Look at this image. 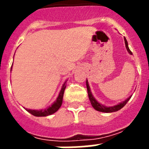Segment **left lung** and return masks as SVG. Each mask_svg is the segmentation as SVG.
Listing matches in <instances>:
<instances>
[{
	"label": "left lung",
	"instance_id": "1",
	"mask_svg": "<svg viewBox=\"0 0 149 149\" xmlns=\"http://www.w3.org/2000/svg\"><path fill=\"white\" fill-rule=\"evenodd\" d=\"M125 46H126V49H127V52H129L131 55H132V52H131V50L129 49V48H128V45H127V42L126 40V38H125ZM86 88H87V92H88V97H89V99H90V101L91 103V105L93 106V107L95 109L96 111H100V112H105V113H111V112H115V111H118L119 110L122 108L123 107L125 106V104H127V101L129 100L130 98L132 97V96L129 97L126 99L125 101L121 102L120 104H117L115 106H113V107H106V106H104V105H102L100 104V103H98L96 99L93 97V96L92 95V93H91V89H90V86H89V84H88V82L86 80Z\"/></svg>",
	"mask_w": 149,
	"mask_h": 149
}]
</instances>
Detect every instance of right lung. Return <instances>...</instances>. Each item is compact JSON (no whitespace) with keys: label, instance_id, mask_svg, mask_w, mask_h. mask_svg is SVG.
Masks as SVG:
<instances>
[{"label":"right lung","instance_id":"add662e5","mask_svg":"<svg viewBox=\"0 0 149 149\" xmlns=\"http://www.w3.org/2000/svg\"><path fill=\"white\" fill-rule=\"evenodd\" d=\"M11 71V69H10ZM65 83L63 85V87L61 89L60 93L58 94V97L56 99V100L54 102L52 105L49 107L48 108L44 109V110H31V109H26V111L31 113L32 115L36 116V117H45V116L51 115L52 113L58 111V109L60 108L61 105L63 104V94H64V91L65 89Z\"/></svg>","mask_w":149,"mask_h":149}]
</instances>
